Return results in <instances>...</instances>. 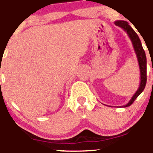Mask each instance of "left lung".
I'll use <instances>...</instances> for the list:
<instances>
[{
	"label": "left lung",
	"mask_w": 153,
	"mask_h": 153,
	"mask_svg": "<svg viewBox=\"0 0 153 153\" xmlns=\"http://www.w3.org/2000/svg\"><path fill=\"white\" fill-rule=\"evenodd\" d=\"M115 24L116 26H118L119 27L122 28L125 32L127 33L128 36L130 38L132 41V46H133L134 50H135V54H136L137 60H138V66H139L140 69V84L138 90L135 92L133 96L131 98L129 102L126 105L121 106V107H127L130 106L132 103L134 102L137 97L143 92L145 86L146 84V54H145L144 50H143L142 44H141V40L139 37L137 35L136 32L133 30V29L128 24V22L125 21H116L115 22Z\"/></svg>",
	"instance_id": "1"
}]
</instances>
